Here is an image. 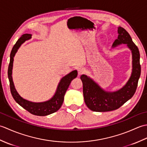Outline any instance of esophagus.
I'll return each instance as SVG.
<instances>
[{"label":"esophagus","instance_id":"esophagus-1","mask_svg":"<svg viewBox=\"0 0 147 147\" xmlns=\"http://www.w3.org/2000/svg\"><path fill=\"white\" fill-rule=\"evenodd\" d=\"M78 75L80 76L83 74L85 72V69L83 67H80L78 68Z\"/></svg>","mask_w":147,"mask_h":147}]
</instances>
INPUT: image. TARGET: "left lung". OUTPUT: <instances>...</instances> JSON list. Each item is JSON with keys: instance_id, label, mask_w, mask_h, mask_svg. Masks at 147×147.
I'll use <instances>...</instances> for the list:
<instances>
[{"instance_id": "left-lung-1", "label": "left lung", "mask_w": 147, "mask_h": 147, "mask_svg": "<svg viewBox=\"0 0 147 147\" xmlns=\"http://www.w3.org/2000/svg\"><path fill=\"white\" fill-rule=\"evenodd\" d=\"M117 39L112 44V47L118 45L127 44L132 53V73L128 82L121 89L109 92L103 90L90 78L82 74L80 78L83 83V92L85 102L90 110L95 112H107L119 108L135 94L141 74L140 64V52L133 42L127 31L122 27L118 28Z\"/></svg>"}]
</instances>
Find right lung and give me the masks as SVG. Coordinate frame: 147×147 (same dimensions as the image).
<instances>
[{
  "label": "right lung",
  "mask_w": 147,
  "mask_h": 147,
  "mask_svg": "<svg viewBox=\"0 0 147 147\" xmlns=\"http://www.w3.org/2000/svg\"><path fill=\"white\" fill-rule=\"evenodd\" d=\"M32 37L30 34H24L22 35L16 43L12 48L10 54V62L8 67V78L10 83V90L12 97L18 104L22 107L26 109L27 111L31 114L39 116H45L54 112L57 111L61 108L64 101V97L65 92L69 86L71 82L77 76L78 71L74 70L67 74L61 80L57 88L53 97L47 101L43 102H32L24 99L19 95L16 90L12 78V65H13L14 57L18 49L20 48L22 43H23L26 40H29Z\"/></svg>",
  "instance_id": "add662e5"
}]
</instances>
